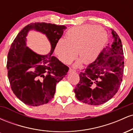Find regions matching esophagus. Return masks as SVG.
<instances>
[{
    "label": "esophagus",
    "mask_w": 133,
    "mask_h": 133,
    "mask_svg": "<svg viewBox=\"0 0 133 133\" xmlns=\"http://www.w3.org/2000/svg\"><path fill=\"white\" fill-rule=\"evenodd\" d=\"M76 72L75 70H73L72 69H71V68H70L69 70V73H71V72Z\"/></svg>",
    "instance_id": "esophagus-1"
}]
</instances>
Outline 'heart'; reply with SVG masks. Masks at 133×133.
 Returning <instances> with one entry per match:
<instances>
[{"instance_id": "obj_1", "label": "heart", "mask_w": 133, "mask_h": 133, "mask_svg": "<svg viewBox=\"0 0 133 133\" xmlns=\"http://www.w3.org/2000/svg\"><path fill=\"white\" fill-rule=\"evenodd\" d=\"M108 35L106 30L94 25H83L70 29L65 39H60L56 43L55 52L60 61L69 64L76 59L78 52L81 60L85 64L96 60L106 44Z\"/></svg>"}]
</instances>
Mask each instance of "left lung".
I'll return each mask as SVG.
<instances>
[{
  "instance_id": "1",
  "label": "left lung",
  "mask_w": 133,
  "mask_h": 133,
  "mask_svg": "<svg viewBox=\"0 0 133 133\" xmlns=\"http://www.w3.org/2000/svg\"><path fill=\"white\" fill-rule=\"evenodd\" d=\"M113 42L104 48L95 61L79 74L74 89L79 101L88 104L100 105L111 99L119 90L124 72V54L121 41L111 29Z\"/></svg>"
}]
</instances>
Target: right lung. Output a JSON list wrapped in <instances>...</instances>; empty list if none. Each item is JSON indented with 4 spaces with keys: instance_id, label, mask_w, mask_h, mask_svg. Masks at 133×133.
Returning a JSON list of instances; mask_svg holds the SVG:
<instances>
[{
    "instance_id": "add662e5",
    "label": "right lung",
    "mask_w": 133,
    "mask_h": 133,
    "mask_svg": "<svg viewBox=\"0 0 133 133\" xmlns=\"http://www.w3.org/2000/svg\"><path fill=\"white\" fill-rule=\"evenodd\" d=\"M66 28L50 23H31L21 30L11 44L7 76L13 92L25 104L38 106L49 102L54 96L56 84L67 74L68 67L52 55ZM31 30L46 36L51 45L49 54L38 55L26 46V37Z\"/></svg>"
}]
</instances>
